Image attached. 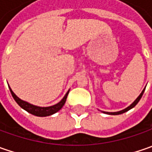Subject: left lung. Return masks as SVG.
I'll return each instance as SVG.
<instances>
[{"instance_id": "1", "label": "left lung", "mask_w": 152, "mask_h": 152, "mask_svg": "<svg viewBox=\"0 0 152 152\" xmlns=\"http://www.w3.org/2000/svg\"><path fill=\"white\" fill-rule=\"evenodd\" d=\"M144 91H145V89L143 90V91L140 93V95L138 96V98L134 101V102H133L132 103L131 105L129 106V107H128L127 108H125V109H124V110H122V111H120V112H117V113H106V112H104L105 113H107V114H110V115H118V114H122V113H126L127 111H129V110H130L131 108L133 107H134L135 106H136V104H137L138 102H140V98L142 97V96H143V94H144Z\"/></svg>"}]
</instances>
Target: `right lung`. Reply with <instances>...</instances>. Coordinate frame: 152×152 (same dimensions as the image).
Segmentation results:
<instances>
[{
    "label": "right lung",
    "instance_id": "right-lung-1",
    "mask_svg": "<svg viewBox=\"0 0 152 152\" xmlns=\"http://www.w3.org/2000/svg\"><path fill=\"white\" fill-rule=\"evenodd\" d=\"M10 89V91H11V94L13 97V99L15 100V102H17L21 107L23 109H24L25 111H27L28 113L33 114L34 116H38V117H46V116H50V115H52V114L56 113V112H58L60 109H61L65 102H66V100H67V95H68V92L69 91H67V94L65 95V96L62 98L61 102H58L57 104H56L54 106H51V107H36V106H34V105H31L28 102H24V101H22L21 99H19L18 97L17 96L13 93V91Z\"/></svg>",
    "mask_w": 152,
    "mask_h": 152
}]
</instances>
